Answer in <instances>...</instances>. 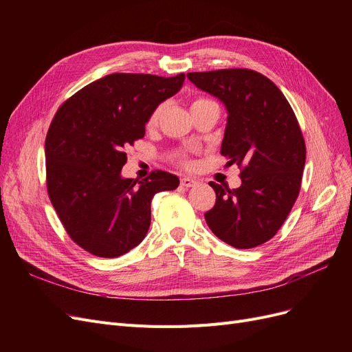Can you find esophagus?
Returning a JSON list of instances; mask_svg holds the SVG:
<instances>
[{
  "mask_svg": "<svg viewBox=\"0 0 352 352\" xmlns=\"http://www.w3.org/2000/svg\"><path fill=\"white\" fill-rule=\"evenodd\" d=\"M197 182H198L197 179L190 178V177H184V178H181V186H182V187H187V188L197 186Z\"/></svg>",
  "mask_w": 352,
  "mask_h": 352,
  "instance_id": "34e87169",
  "label": "esophagus"
}]
</instances>
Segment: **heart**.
I'll return each instance as SVG.
<instances>
[{"label": "heart", "instance_id": "obj_1", "mask_svg": "<svg viewBox=\"0 0 352 352\" xmlns=\"http://www.w3.org/2000/svg\"><path fill=\"white\" fill-rule=\"evenodd\" d=\"M211 105H218V104H217L214 100H211V98H208V97H202V96H197V97L191 98V104H190L191 113H192V111H197V109H201V108H206V107H211ZM164 108H165V104H160V105H157V107L151 111L150 117H148V120H146V126H148V128H154V126L158 124ZM178 164L187 166V165H190V160H188L186 155H178Z\"/></svg>", "mask_w": 352, "mask_h": 352}]
</instances>
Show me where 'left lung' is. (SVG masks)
<instances>
[{"mask_svg":"<svg viewBox=\"0 0 352 352\" xmlns=\"http://www.w3.org/2000/svg\"><path fill=\"white\" fill-rule=\"evenodd\" d=\"M199 89L228 111L221 154L241 170V187L210 182L217 199L206 212L211 231L239 250L261 245L278 232L301 190L305 141L280 88L248 68L188 72Z\"/></svg>","mask_w":352,"mask_h":352,"instance_id":"1","label":"left lung"}]
</instances>
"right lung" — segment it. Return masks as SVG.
<instances>
[{
	"label": "right lung",
	"mask_w": 352,
	"mask_h": 352,
	"mask_svg": "<svg viewBox=\"0 0 352 352\" xmlns=\"http://www.w3.org/2000/svg\"><path fill=\"white\" fill-rule=\"evenodd\" d=\"M184 78L109 74L55 113L45 138L47 191L69 238L89 254L116 258L137 247L151 224L153 197L178 187L170 173L137 181L121 178V168L125 148L144 137L151 111Z\"/></svg>",
	"instance_id": "obj_1"
}]
</instances>
